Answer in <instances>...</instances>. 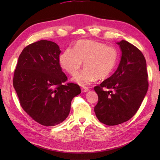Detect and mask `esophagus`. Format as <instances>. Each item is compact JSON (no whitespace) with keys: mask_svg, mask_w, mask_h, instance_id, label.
<instances>
[{"mask_svg":"<svg viewBox=\"0 0 160 160\" xmlns=\"http://www.w3.org/2000/svg\"><path fill=\"white\" fill-rule=\"evenodd\" d=\"M89 91V89L88 88H83L81 89L82 93H86V92H88Z\"/></svg>","mask_w":160,"mask_h":160,"instance_id":"1","label":"esophagus"}]
</instances>
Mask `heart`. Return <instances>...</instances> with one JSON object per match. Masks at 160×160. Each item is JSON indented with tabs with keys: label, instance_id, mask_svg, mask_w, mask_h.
Instances as JSON below:
<instances>
[{
	"label": "heart",
	"instance_id": "b5f03b06",
	"mask_svg": "<svg viewBox=\"0 0 160 160\" xmlns=\"http://www.w3.org/2000/svg\"><path fill=\"white\" fill-rule=\"evenodd\" d=\"M115 48L103 42L91 40H80L73 49L67 48L59 57L61 67L69 74H76L83 65L85 69L78 72L73 81L81 86L88 85L97 78L103 79L113 71L118 61Z\"/></svg>",
	"mask_w": 160,
	"mask_h": 160
}]
</instances>
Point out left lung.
I'll list each match as a JSON object with an SVG mask.
<instances>
[{"label": "left lung", "mask_w": 160, "mask_h": 160, "mask_svg": "<svg viewBox=\"0 0 160 160\" xmlns=\"http://www.w3.org/2000/svg\"><path fill=\"white\" fill-rule=\"evenodd\" d=\"M116 43L122 51L118 69L94 88L99 98L94 108L96 117L108 125L121 124L132 118L148 89L146 61L142 52L126 41Z\"/></svg>", "instance_id": "8db88e82"}]
</instances>
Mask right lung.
Segmentation results:
<instances>
[{
	"mask_svg": "<svg viewBox=\"0 0 160 160\" xmlns=\"http://www.w3.org/2000/svg\"><path fill=\"white\" fill-rule=\"evenodd\" d=\"M59 47L41 40L28 45L18 57L13 86L25 112L45 126L68 117L71 101L81 93L77 84L62 85L67 77L59 63Z\"/></svg>",
	"mask_w": 160,
	"mask_h": 160,
	"instance_id": "right-lung-1",
	"label": "right lung"
}]
</instances>
